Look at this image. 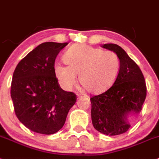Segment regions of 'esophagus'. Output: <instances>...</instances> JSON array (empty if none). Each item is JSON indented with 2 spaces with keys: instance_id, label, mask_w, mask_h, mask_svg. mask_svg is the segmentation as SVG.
<instances>
[{
  "instance_id": "1",
  "label": "esophagus",
  "mask_w": 159,
  "mask_h": 159,
  "mask_svg": "<svg viewBox=\"0 0 159 159\" xmlns=\"http://www.w3.org/2000/svg\"><path fill=\"white\" fill-rule=\"evenodd\" d=\"M81 97H82V95L80 94V93H78V94H77V99H79L81 98Z\"/></svg>"
}]
</instances>
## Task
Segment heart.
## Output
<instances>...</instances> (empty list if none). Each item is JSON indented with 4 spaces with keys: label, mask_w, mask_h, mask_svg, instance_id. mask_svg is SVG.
I'll return each mask as SVG.
<instances>
[{
    "label": "heart",
    "mask_w": 159,
    "mask_h": 159,
    "mask_svg": "<svg viewBox=\"0 0 159 159\" xmlns=\"http://www.w3.org/2000/svg\"><path fill=\"white\" fill-rule=\"evenodd\" d=\"M67 66L57 64L54 73L59 84L69 90L79 82L91 93L98 94L110 89L119 74L121 62L113 51L84 45H73L63 55Z\"/></svg>",
    "instance_id": "1"
}]
</instances>
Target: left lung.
<instances>
[{
    "mask_svg": "<svg viewBox=\"0 0 159 159\" xmlns=\"http://www.w3.org/2000/svg\"><path fill=\"white\" fill-rule=\"evenodd\" d=\"M102 48L118 54L119 74L114 85L102 94L92 97L91 119L95 129L106 135H118L130 127L129 117L139 115L146 96V86L140 68L121 47L105 44Z\"/></svg>",
    "mask_w": 159,
    "mask_h": 159,
    "instance_id": "1",
    "label": "left lung"
}]
</instances>
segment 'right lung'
I'll return each instance as SVG.
<instances>
[{"instance_id":"add662e5","label":"right lung","mask_w":159,"mask_h":159,"mask_svg":"<svg viewBox=\"0 0 159 159\" xmlns=\"http://www.w3.org/2000/svg\"><path fill=\"white\" fill-rule=\"evenodd\" d=\"M68 45L44 42L25 57L13 72L11 98L19 121L30 130L53 134L66 122L76 95L60 87L54 73L55 59Z\"/></svg>"}]
</instances>
